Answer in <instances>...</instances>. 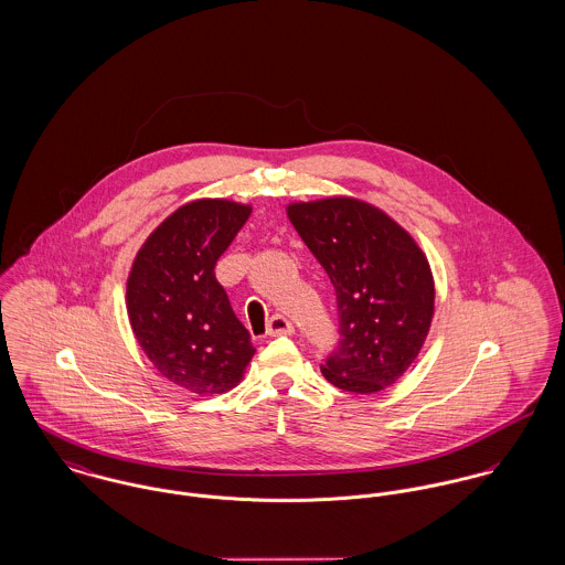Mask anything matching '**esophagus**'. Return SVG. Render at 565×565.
<instances>
[{
    "label": "esophagus",
    "mask_w": 565,
    "mask_h": 565,
    "mask_svg": "<svg viewBox=\"0 0 565 565\" xmlns=\"http://www.w3.org/2000/svg\"><path fill=\"white\" fill-rule=\"evenodd\" d=\"M292 331H295V329H292L290 320H288L286 316H281V313L273 316V318L268 320V324H266V333H268V335H290Z\"/></svg>",
    "instance_id": "esophagus-1"
}]
</instances>
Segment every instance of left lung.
<instances>
[{"label": "left lung", "instance_id": "obj_1", "mask_svg": "<svg viewBox=\"0 0 565 565\" xmlns=\"http://www.w3.org/2000/svg\"><path fill=\"white\" fill-rule=\"evenodd\" d=\"M286 213L338 295L342 340L322 376L361 395L387 390L433 327L435 277L426 254L395 218L356 198L292 202Z\"/></svg>", "mask_w": 565, "mask_h": 565}]
</instances>
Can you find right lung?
<instances>
[{
  "label": "right lung",
  "instance_id": "1",
  "mask_svg": "<svg viewBox=\"0 0 565 565\" xmlns=\"http://www.w3.org/2000/svg\"><path fill=\"white\" fill-rule=\"evenodd\" d=\"M252 215V204L202 198L175 209L139 247L127 279L137 344L182 390L215 395L236 387L256 354L215 264Z\"/></svg>",
  "mask_w": 565,
  "mask_h": 565
}]
</instances>
